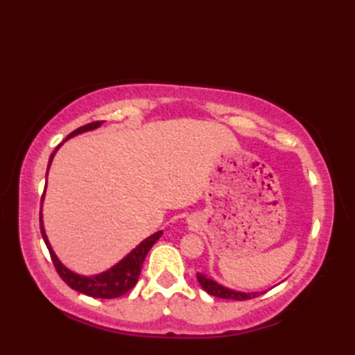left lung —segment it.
<instances>
[{"mask_svg": "<svg viewBox=\"0 0 355 355\" xmlns=\"http://www.w3.org/2000/svg\"><path fill=\"white\" fill-rule=\"evenodd\" d=\"M197 279L200 285L205 288L209 294H212L215 297H221V299H232V300H247V299H253L258 297L261 294L266 291H256V293H244V291H236V290H230L227 286H224L221 284L215 282L214 279H210L205 273H197Z\"/></svg>", "mask_w": 355, "mask_h": 355, "instance_id": "8db88e82", "label": "left lung"}]
</instances>
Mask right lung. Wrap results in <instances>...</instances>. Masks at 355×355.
<instances>
[{
	"mask_svg": "<svg viewBox=\"0 0 355 355\" xmlns=\"http://www.w3.org/2000/svg\"><path fill=\"white\" fill-rule=\"evenodd\" d=\"M101 125H102V122L97 120V122H92L88 125L80 126V128H78V130H74L71 134H69V137H67L65 140H69V139L74 137V135L82 134V132L93 131V130H96V128H99ZM61 145H58L56 149L51 153L50 160H49V168L53 162V157H55L56 150L61 148ZM47 173H49V169H47ZM42 201H44V195L41 198V205H42ZM40 225H41V235L44 238L45 245H47L49 252H50L53 266H55L58 275L61 276L62 281L69 285L70 288L76 290L82 294H87V296L97 297V299H114V297L123 296L125 293L130 291L139 281L143 261H145L148 252L150 250V247H153L158 241V238L163 235V232L160 230V232L154 233V235L148 236L145 241H141V243L135 247L132 252L128 253L122 261L117 262L116 266L111 267L110 270L103 271V273L94 275V276H82V275L74 273V271L67 268L64 263L58 259L55 252H53V248L49 243V238H47V235H45V229H44V223H42V212H40Z\"/></svg>",
	"mask_w": 355,
	"mask_h": 355,
	"instance_id": "obj_1",
	"label": "right lung"
}]
</instances>
